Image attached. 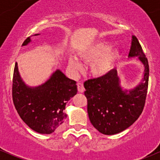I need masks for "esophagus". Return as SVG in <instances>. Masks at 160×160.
<instances>
[{"instance_id": "34e87169", "label": "esophagus", "mask_w": 160, "mask_h": 160, "mask_svg": "<svg viewBox=\"0 0 160 160\" xmlns=\"http://www.w3.org/2000/svg\"><path fill=\"white\" fill-rule=\"evenodd\" d=\"M77 88H78V91L80 92V93H83L85 90L83 83H80V82H79V83H77Z\"/></svg>"}]
</instances>
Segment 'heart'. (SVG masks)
I'll return each mask as SVG.
<instances>
[{
    "label": "heart",
    "mask_w": 160,
    "mask_h": 160,
    "mask_svg": "<svg viewBox=\"0 0 160 160\" xmlns=\"http://www.w3.org/2000/svg\"><path fill=\"white\" fill-rule=\"evenodd\" d=\"M110 48L107 42H100L80 52V56L83 61L91 62L90 73L97 78H102L110 73L114 64L120 57V52L117 48ZM69 65L73 70H79L82 64L74 55L69 57Z\"/></svg>",
    "instance_id": "heart-1"
}]
</instances>
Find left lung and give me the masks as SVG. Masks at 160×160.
<instances>
[{
  "instance_id": "left-lung-1",
  "label": "left lung",
  "mask_w": 160,
  "mask_h": 160,
  "mask_svg": "<svg viewBox=\"0 0 160 160\" xmlns=\"http://www.w3.org/2000/svg\"><path fill=\"white\" fill-rule=\"evenodd\" d=\"M138 57L144 67L141 82L133 89H122L116 69L102 78L87 80L84 94L88 113L93 126L104 135H114L130 127L144 108L149 83V69L139 42L135 35L128 58Z\"/></svg>"
}]
</instances>
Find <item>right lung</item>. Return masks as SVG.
<instances>
[{
  "mask_svg": "<svg viewBox=\"0 0 160 160\" xmlns=\"http://www.w3.org/2000/svg\"><path fill=\"white\" fill-rule=\"evenodd\" d=\"M39 34L34 35H38ZM32 42L27 38L22 46ZM77 93L76 81L56 70L38 87H29L22 80L16 62L12 83L14 107L23 122L40 134H51L65 122L66 104Z\"/></svg>",
  "mask_w": 160,
  "mask_h": 160,
  "instance_id": "1",
  "label": "right lung"
}]
</instances>
